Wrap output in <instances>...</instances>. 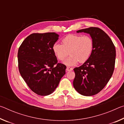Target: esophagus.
I'll return each mask as SVG.
<instances>
[{
	"label": "esophagus",
	"instance_id": "esophagus-1",
	"mask_svg": "<svg viewBox=\"0 0 124 124\" xmlns=\"http://www.w3.org/2000/svg\"><path fill=\"white\" fill-rule=\"evenodd\" d=\"M66 70H67V71L72 70H73V68H71V67H67V68H66Z\"/></svg>",
	"mask_w": 124,
	"mask_h": 124
}]
</instances>
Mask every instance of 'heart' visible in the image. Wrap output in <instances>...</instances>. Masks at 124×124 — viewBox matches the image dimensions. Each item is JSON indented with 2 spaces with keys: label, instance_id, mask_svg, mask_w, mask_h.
Here are the masks:
<instances>
[{
  "label": "heart",
  "instance_id": "obj_1",
  "mask_svg": "<svg viewBox=\"0 0 124 124\" xmlns=\"http://www.w3.org/2000/svg\"><path fill=\"white\" fill-rule=\"evenodd\" d=\"M62 44L54 43L52 50L58 60L63 61L68 56H70L64 61L67 66H73L79 63L87 61L92 54L93 41L89 35L69 34L62 40Z\"/></svg>",
  "mask_w": 124,
  "mask_h": 124
}]
</instances>
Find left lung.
Returning <instances> with one entry per match:
<instances>
[{
    "instance_id": "1",
    "label": "left lung",
    "mask_w": 124,
    "mask_h": 124,
    "mask_svg": "<svg viewBox=\"0 0 124 124\" xmlns=\"http://www.w3.org/2000/svg\"><path fill=\"white\" fill-rule=\"evenodd\" d=\"M77 32L90 34L93 41V48L87 61L74 68L75 76L73 86L81 95L93 96L103 89L112 76L115 47L110 37L98 27H89Z\"/></svg>"
}]
</instances>
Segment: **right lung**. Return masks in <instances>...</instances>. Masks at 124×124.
Segmentation results:
<instances>
[{
  "label": "right lung",
  "instance_id": "add662e5",
  "mask_svg": "<svg viewBox=\"0 0 124 124\" xmlns=\"http://www.w3.org/2000/svg\"><path fill=\"white\" fill-rule=\"evenodd\" d=\"M58 37L54 32L33 33L24 40L18 49L20 74L30 89L38 95L52 93L66 74V66L58 63L52 50Z\"/></svg>",
  "mask_w": 124,
  "mask_h": 124
}]
</instances>
